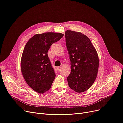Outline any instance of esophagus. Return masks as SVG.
Here are the masks:
<instances>
[{"mask_svg":"<svg viewBox=\"0 0 123 123\" xmlns=\"http://www.w3.org/2000/svg\"><path fill=\"white\" fill-rule=\"evenodd\" d=\"M56 69H57V70L58 71H59L61 70V66H58V67H56Z\"/></svg>","mask_w":123,"mask_h":123,"instance_id":"1","label":"esophagus"}]
</instances>
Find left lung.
I'll list each match as a JSON object with an SVG mask.
<instances>
[{"label":"left lung","instance_id":"obj_1","mask_svg":"<svg viewBox=\"0 0 123 123\" xmlns=\"http://www.w3.org/2000/svg\"><path fill=\"white\" fill-rule=\"evenodd\" d=\"M66 45L71 64L67 77L69 86L77 92H82L92 86L97 78L98 56L88 37L79 32L67 30Z\"/></svg>","mask_w":123,"mask_h":123}]
</instances>
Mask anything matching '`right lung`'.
Here are the masks:
<instances>
[{
	"label": "right lung",
	"instance_id": "1",
	"mask_svg": "<svg viewBox=\"0 0 123 123\" xmlns=\"http://www.w3.org/2000/svg\"><path fill=\"white\" fill-rule=\"evenodd\" d=\"M64 35L45 33L34 36L26 44L21 59V70L26 82L35 91L43 93L51 87L56 75L48 52Z\"/></svg>",
	"mask_w": 123,
	"mask_h": 123
}]
</instances>
